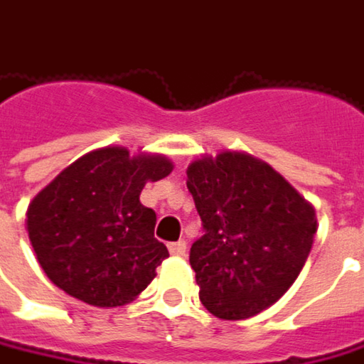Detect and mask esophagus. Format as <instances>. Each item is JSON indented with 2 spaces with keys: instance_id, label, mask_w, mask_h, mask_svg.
<instances>
[{
  "instance_id": "34e87169",
  "label": "esophagus",
  "mask_w": 364,
  "mask_h": 364,
  "mask_svg": "<svg viewBox=\"0 0 364 364\" xmlns=\"http://www.w3.org/2000/svg\"><path fill=\"white\" fill-rule=\"evenodd\" d=\"M168 252L175 255V257H185V252H187V242H185V240L171 242V245H168Z\"/></svg>"
}]
</instances>
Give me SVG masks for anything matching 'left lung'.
Listing matches in <instances>:
<instances>
[{
	"instance_id": "1",
	"label": "left lung",
	"mask_w": 364,
	"mask_h": 364,
	"mask_svg": "<svg viewBox=\"0 0 364 364\" xmlns=\"http://www.w3.org/2000/svg\"><path fill=\"white\" fill-rule=\"evenodd\" d=\"M187 189L203 226L189 252L201 304L222 320L273 306L308 261L318 230L311 203L273 166L236 151L193 161Z\"/></svg>"
}]
</instances>
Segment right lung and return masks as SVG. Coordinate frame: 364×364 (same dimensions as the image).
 <instances>
[{
  "label": "right lung",
  "mask_w": 364,
  "mask_h": 364,
  "mask_svg": "<svg viewBox=\"0 0 364 364\" xmlns=\"http://www.w3.org/2000/svg\"><path fill=\"white\" fill-rule=\"evenodd\" d=\"M171 171L163 154L105 146L77 159L32 199L28 236L58 289L89 306L118 308L149 287L168 250L154 238L156 213L140 193Z\"/></svg>",
  "instance_id": "right-lung-1"
}]
</instances>
